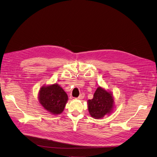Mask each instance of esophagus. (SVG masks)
<instances>
[{"mask_svg":"<svg viewBox=\"0 0 157 157\" xmlns=\"http://www.w3.org/2000/svg\"><path fill=\"white\" fill-rule=\"evenodd\" d=\"M84 97H85V93H81V94H79V96L78 98L79 99V100H82V99H83Z\"/></svg>","mask_w":157,"mask_h":157,"instance_id":"34e87169","label":"esophagus"}]
</instances>
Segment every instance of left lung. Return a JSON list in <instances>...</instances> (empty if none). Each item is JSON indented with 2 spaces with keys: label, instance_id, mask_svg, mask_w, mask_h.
Here are the masks:
<instances>
[{
  "label": "left lung",
  "instance_id": "8db88e82",
  "mask_svg": "<svg viewBox=\"0 0 157 157\" xmlns=\"http://www.w3.org/2000/svg\"><path fill=\"white\" fill-rule=\"evenodd\" d=\"M113 99L112 94L101 87H98L91 100H88L89 112L94 119H100L112 111Z\"/></svg>",
  "mask_w": 157,
  "mask_h": 157
}]
</instances>
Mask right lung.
Returning a JSON list of instances; mask_svg holds the SVG:
<instances>
[{
	"mask_svg": "<svg viewBox=\"0 0 157 157\" xmlns=\"http://www.w3.org/2000/svg\"><path fill=\"white\" fill-rule=\"evenodd\" d=\"M38 98L43 107L55 115L63 112L68 100L67 93L57 83L42 87Z\"/></svg>",
	"mask_w": 157,
	"mask_h": 157,
	"instance_id": "right-lung-1",
	"label": "right lung"
}]
</instances>
